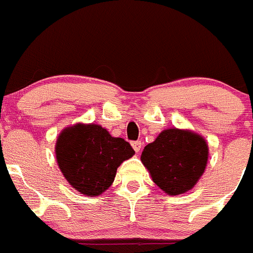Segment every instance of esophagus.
Returning <instances> with one entry per match:
<instances>
[{
	"instance_id": "esophagus-1",
	"label": "esophagus",
	"mask_w": 253,
	"mask_h": 253,
	"mask_svg": "<svg viewBox=\"0 0 253 253\" xmlns=\"http://www.w3.org/2000/svg\"><path fill=\"white\" fill-rule=\"evenodd\" d=\"M131 146H133V149H134V150H135V153H139V151L141 150V146H143V143H141L140 140L133 141V143H131Z\"/></svg>"
}]
</instances>
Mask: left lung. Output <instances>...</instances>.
<instances>
[{
	"instance_id": "8db88e82",
	"label": "left lung",
	"mask_w": 253,
	"mask_h": 253,
	"mask_svg": "<svg viewBox=\"0 0 253 253\" xmlns=\"http://www.w3.org/2000/svg\"><path fill=\"white\" fill-rule=\"evenodd\" d=\"M209 146L199 134L167 129L141 153V163L153 181L168 195L191 190L205 171Z\"/></svg>"
}]
</instances>
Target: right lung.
I'll list each match as a JSON object with an SVG mask.
<instances>
[{
    "label": "right lung",
    "mask_w": 253,
    "mask_h": 253,
    "mask_svg": "<svg viewBox=\"0 0 253 253\" xmlns=\"http://www.w3.org/2000/svg\"><path fill=\"white\" fill-rule=\"evenodd\" d=\"M135 154L128 141L114 138L98 124L68 126L59 134L56 158L72 187L85 196L102 195L114 181L117 169Z\"/></svg>",
    "instance_id": "1"
}]
</instances>
